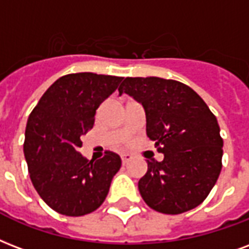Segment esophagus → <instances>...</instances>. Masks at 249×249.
<instances>
[{"instance_id": "esophagus-1", "label": "esophagus", "mask_w": 249, "mask_h": 249, "mask_svg": "<svg viewBox=\"0 0 249 249\" xmlns=\"http://www.w3.org/2000/svg\"><path fill=\"white\" fill-rule=\"evenodd\" d=\"M132 154H128V153H125V154L121 155V160H123V164H126L128 162L132 160Z\"/></svg>"}]
</instances>
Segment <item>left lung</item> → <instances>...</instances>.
<instances>
[{"label": "left lung", "mask_w": 249, "mask_h": 249, "mask_svg": "<svg viewBox=\"0 0 249 249\" xmlns=\"http://www.w3.org/2000/svg\"><path fill=\"white\" fill-rule=\"evenodd\" d=\"M142 104L146 134L164 155L147 160L138 181L142 198L159 213L180 214L202 202L221 174L223 140L217 117L187 85L158 77H126L119 94Z\"/></svg>", "instance_id": "obj_1"}]
</instances>
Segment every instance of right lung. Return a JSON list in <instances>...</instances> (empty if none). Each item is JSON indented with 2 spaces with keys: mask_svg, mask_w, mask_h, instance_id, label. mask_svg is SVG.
I'll list each match as a JSON object with an SVG mask.
<instances>
[{
  "mask_svg": "<svg viewBox=\"0 0 249 249\" xmlns=\"http://www.w3.org/2000/svg\"><path fill=\"white\" fill-rule=\"evenodd\" d=\"M123 77L75 73L58 78L28 117L24 158L36 192L54 212L81 217L103 204L120 170L121 158L107 151L89 160L78 151L95 123L99 106L113 94Z\"/></svg>",
  "mask_w": 249,
  "mask_h": 249,
  "instance_id": "1",
  "label": "right lung"
}]
</instances>
